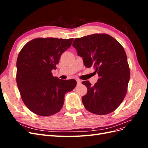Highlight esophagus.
I'll return each instance as SVG.
<instances>
[{
	"label": "esophagus",
	"instance_id": "obj_1",
	"mask_svg": "<svg viewBox=\"0 0 148 148\" xmlns=\"http://www.w3.org/2000/svg\"><path fill=\"white\" fill-rule=\"evenodd\" d=\"M77 85H78V86H79V85H80V84H81V83H82V81L80 79H77Z\"/></svg>",
	"mask_w": 148,
	"mask_h": 148
}]
</instances>
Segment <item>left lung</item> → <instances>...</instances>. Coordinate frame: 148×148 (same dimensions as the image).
I'll list each match as a JSON object with an SVG mask.
<instances>
[{
	"label": "left lung",
	"instance_id": "1",
	"mask_svg": "<svg viewBox=\"0 0 148 148\" xmlns=\"http://www.w3.org/2000/svg\"><path fill=\"white\" fill-rule=\"evenodd\" d=\"M72 46L83 57L84 65L93 66L99 79L92 86L89 81L82 102L87 110L97 115L114 112L123 101L130 77L127 54L123 46L107 34H93L76 38Z\"/></svg>",
	"mask_w": 148,
	"mask_h": 148
}]
</instances>
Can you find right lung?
I'll use <instances>...</instances> for the list:
<instances>
[{"mask_svg":"<svg viewBox=\"0 0 148 148\" xmlns=\"http://www.w3.org/2000/svg\"><path fill=\"white\" fill-rule=\"evenodd\" d=\"M73 40L36 38L26 43L18 56V88L24 104L35 114L47 117L59 112L65 94L76 87V80L61 79L51 72Z\"/></svg>","mask_w":148,"mask_h":148,"instance_id":"obj_1","label":"right lung"}]
</instances>
